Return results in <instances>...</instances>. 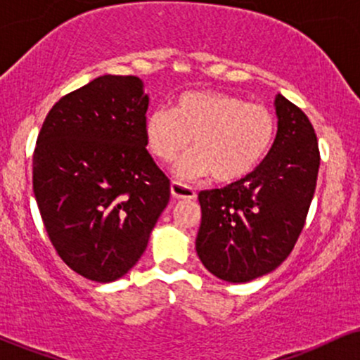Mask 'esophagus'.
Returning a JSON list of instances; mask_svg holds the SVG:
<instances>
[{
    "label": "esophagus",
    "instance_id": "esophagus-1",
    "mask_svg": "<svg viewBox=\"0 0 360 360\" xmlns=\"http://www.w3.org/2000/svg\"><path fill=\"white\" fill-rule=\"evenodd\" d=\"M171 194L172 200H194L196 198V191L191 188V186H186L183 183H177V181H172L171 183Z\"/></svg>",
    "mask_w": 360,
    "mask_h": 360
}]
</instances>
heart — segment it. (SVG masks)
<instances>
[{
	"instance_id": "heart-1",
	"label": "heart",
	"mask_w": 360,
	"mask_h": 360,
	"mask_svg": "<svg viewBox=\"0 0 360 360\" xmlns=\"http://www.w3.org/2000/svg\"><path fill=\"white\" fill-rule=\"evenodd\" d=\"M274 137L269 108L217 91H188L172 110L146 118L147 147L160 162L176 160L191 142L193 152L176 169L184 179L212 174L218 183L240 181L262 164Z\"/></svg>"
}]
</instances>
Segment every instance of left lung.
<instances>
[{
	"label": "left lung",
	"mask_w": 360,
	"mask_h": 360,
	"mask_svg": "<svg viewBox=\"0 0 360 360\" xmlns=\"http://www.w3.org/2000/svg\"><path fill=\"white\" fill-rule=\"evenodd\" d=\"M274 106L278 134L262 164L240 181L198 194V257L229 283L257 279L284 262L315 194L320 150L313 125L283 94Z\"/></svg>",
	"instance_id": "obj_1"
}]
</instances>
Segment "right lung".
Instances as JSON below:
<instances>
[{
  "label": "right lung",
  "instance_id": "1",
  "mask_svg": "<svg viewBox=\"0 0 360 360\" xmlns=\"http://www.w3.org/2000/svg\"><path fill=\"white\" fill-rule=\"evenodd\" d=\"M148 96L137 76H100L60 98L34 152V194L60 259L111 283L147 249L171 196L147 152Z\"/></svg>",
  "mask_w": 360,
  "mask_h": 360
}]
</instances>
